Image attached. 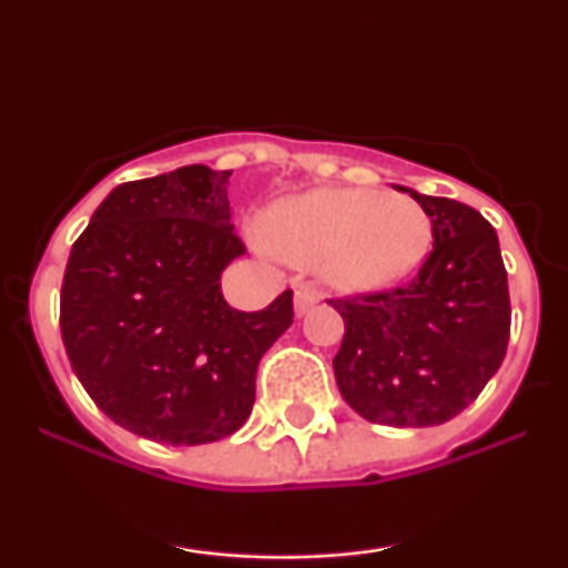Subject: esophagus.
Masks as SVG:
<instances>
[{"label":"esophagus","instance_id":"1","mask_svg":"<svg viewBox=\"0 0 568 568\" xmlns=\"http://www.w3.org/2000/svg\"><path fill=\"white\" fill-rule=\"evenodd\" d=\"M317 302H321V293L312 288V285H298L296 298H293V304H296V315H304V312H310Z\"/></svg>","mask_w":568,"mask_h":568}]
</instances>
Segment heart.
<instances>
[{
  "label": "heart",
  "mask_w": 568,
  "mask_h": 568,
  "mask_svg": "<svg viewBox=\"0 0 568 568\" xmlns=\"http://www.w3.org/2000/svg\"><path fill=\"white\" fill-rule=\"evenodd\" d=\"M272 251L342 291H379L408 277L433 245V219L419 200L371 189H315L264 216Z\"/></svg>",
  "instance_id": "1"
}]
</instances>
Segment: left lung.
I'll list each match as a JSON object with an SVG mask.
<instances>
[{
	"mask_svg": "<svg viewBox=\"0 0 568 568\" xmlns=\"http://www.w3.org/2000/svg\"><path fill=\"white\" fill-rule=\"evenodd\" d=\"M403 192L433 219V251L400 288L328 298L344 317L334 374L363 419L435 427L470 406L499 371L510 293L497 232L475 207Z\"/></svg>",
	"mask_w": 568,
	"mask_h": 568,
	"instance_id": "left-lung-1",
	"label": "left lung"
}]
</instances>
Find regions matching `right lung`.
Listing matches in <instances>:
<instances>
[{
  "label": "right lung",
  "mask_w": 568,
  "mask_h": 568,
  "mask_svg": "<svg viewBox=\"0 0 568 568\" xmlns=\"http://www.w3.org/2000/svg\"><path fill=\"white\" fill-rule=\"evenodd\" d=\"M230 175L186 165L120 184L71 247L63 347L95 406L141 438L200 446L243 427L258 361L293 323V291L262 312L221 293L245 253Z\"/></svg>",
  "instance_id": "add662e5"
}]
</instances>
